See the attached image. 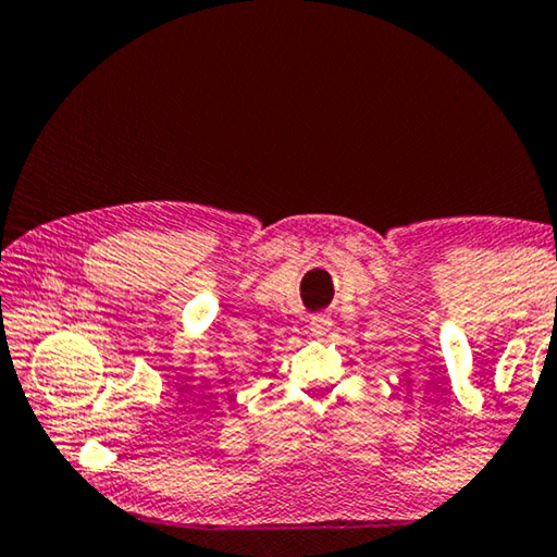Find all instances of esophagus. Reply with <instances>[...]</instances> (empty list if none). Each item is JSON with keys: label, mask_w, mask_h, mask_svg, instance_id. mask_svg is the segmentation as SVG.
<instances>
[{"label": "esophagus", "mask_w": 557, "mask_h": 557, "mask_svg": "<svg viewBox=\"0 0 557 557\" xmlns=\"http://www.w3.org/2000/svg\"><path fill=\"white\" fill-rule=\"evenodd\" d=\"M330 327H332V320L327 318V314H314V318H310L312 335H327Z\"/></svg>", "instance_id": "obj_1"}]
</instances>
